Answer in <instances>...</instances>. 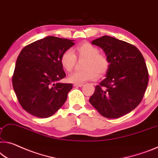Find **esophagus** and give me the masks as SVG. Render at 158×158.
<instances>
[{
	"instance_id": "esophagus-1",
	"label": "esophagus",
	"mask_w": 158,
	"mask_h": 158,
	"mask_svg": "<svg viewBox=\"0 0 158 158\" xmlns=\"http://www.w3.org/2000/svg\"><path fill=\"white\" fill-rule=\"evenodd\" d=\"M84 85L83 84H74V87H82Z\"/></svg>"
}]
</instances>
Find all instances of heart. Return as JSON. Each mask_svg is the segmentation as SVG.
I'll return each mask as SVG.
<instances>
[{"instance_id": "heart-1", "label": "heart", "mask_w": 158, "mask_h": 158, "mask_svg": "<svg viewBox=\"0 0 158 158\" xmlns=\"http://www.w3.org/2000/svg\"><path fill=\"white\" fill-rule=\"evenodd\" d=\"M76 52L80 59H86L82 71H76L69 76V81L82 84L95 80L98 73L104 75L110 67V60L105 54L99 53V48L90 43L85 42L77 46ZM60 64L67 71H71L76 62V56L71 48L65 50L60 56Z\"/></svg>"}]
</instances>
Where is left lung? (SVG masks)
Returning <instances> with one entry per match:
<instances>
[{
    "instance_id": "8db88e82",
    "label": "left lung",
    "mask_w": 158,
    "mask_h": 158,
    "mask_svg": "<svg viewBox=\"0 0 158 158\" xmlns=\"http://www.w3.org/2000/svg\"><path fill=\"white\" fill-rule=\"evenodd\" d=\"M92 44L102 48L110 67L89 102L104 117L119 118L134 110L143 98L148 82L144 58L135 46L110 36L96 39Z\"/></svg>"
}]
</instances>
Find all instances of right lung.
Masks as SVG:
<instances>
[{"label":"right lung","mask_w":158,"mask_h":158,"mask_svg":"<svg viewBox=\"0 0 158 158\" xmlns=\"http://www.w3.org/2000/svg\"><path fill=\"white\" fill-rule=\"evenodd\" d=\"M74 40L47 37L24 47L17 59L13 86L24 110L39 118L54 115L66 101L71 83L59 81L65 73L60 56Z\"/></svg>","instance_id":"right-lung-1"}]
</instances>
